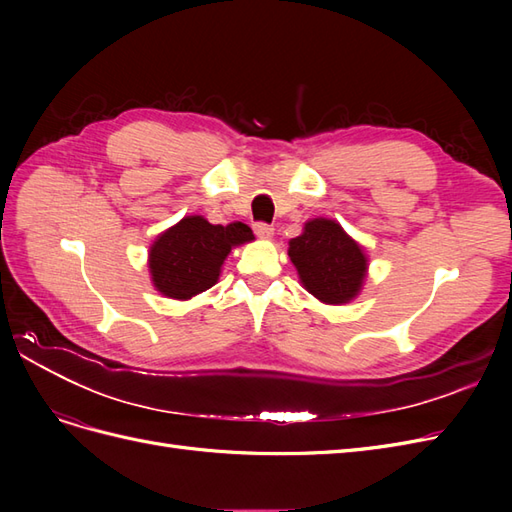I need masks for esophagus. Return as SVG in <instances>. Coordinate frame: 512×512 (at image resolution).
Segmentation results:
<instances>
[{
	"label": "esophagus",
	"instance_id": "34e87169",
	"mask_svg": "<svg viewBox=\"0 0 512 512\" xmlns=\"http://www.w3.org/2000/svg\"><path fill=\"white\" fill-rule=\"evenodd\" d=\"M254 232H256L258 237H262V239H269L273 235V226L267 224V222H256L254 224Z\"/></svg>",
	"mask_w": 512,
	"mask_h": 512
}]
</instances>
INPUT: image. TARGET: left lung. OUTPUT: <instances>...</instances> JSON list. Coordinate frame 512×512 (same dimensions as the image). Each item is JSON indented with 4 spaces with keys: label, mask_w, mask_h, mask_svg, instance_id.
<instances>
[{
    "label": "left lung",
    "mask_w": 512,
    "mask_h": 512,
    "mask_svg": "<svg viewBox=\"0 0 512 512\" xmlns=\"http://www.w3.org/2000/svg\"><path fill=\"white\" fill-rule=\"evenodd\" d=\"M288 256L307 292L324 303H348L361 290L365 254L333 220L307 222L303 235L290 241Z\"/></svg>",
    "instance_id": "8db88e82"
}]
</instances>
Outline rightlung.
I'll list each match as a JSON object with an SVG mask.
<instances>
[{
  "mask_svg": "<svg viewBox=\"0 0 512 512\" xmlns=\"http://www.w3.org/2000/svg\"><path fill=\"white\" fill-rule=\"evenodd\" d=\"M252 239V228L241 222L213 226L200 215H190L153 243L151 280L170 299H190L218 282L220 267L232 247Z\"/></svg>",
  "mask_w": 512,
  "mask_h": 512,
  "instance_id": "1",
  "label": "right lung"
}]
</instances>
